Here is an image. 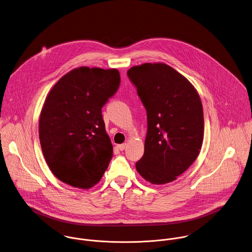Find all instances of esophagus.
Instances as JSON below:
<instances>
[{
    "label": "esophagus",
    "instance_id": "obj_1",
    "mask_svg": "<svg viewBox=\"0 0 252 252\" xmlns=\"http://www.w3.org/2000/svg\"><path fill=\"white\" fill-rule=\"evenodd\" d=\"M117 147L120 151H124L126 149V144H121V145H118Z\"/></svg>",
    "mask_w": 252,
    "mask_h": 252
}]
</instances>
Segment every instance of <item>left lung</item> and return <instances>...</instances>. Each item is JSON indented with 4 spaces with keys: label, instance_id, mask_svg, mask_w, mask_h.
Returning a JSON list of instances; mask_svg holds the SVG:
<instances>
[{
    "label": "left lung",
    "instance_id": "8db88e82",
    "mask_svg": "<svg viewBox=\"0 0 252 252\" xmlns=\"http://www.w3.org/2000/svg\"><path fill=\"white\" fill-rule=\"evenodd\" d=\"M127 76L148 119L145 153L136 170L152 184L172 182L194 163L202 146L199 95L187 78L165 63L133 66Z\"/></svg>",
    "mask_w": 252,
    "mask_h": 252
}]
</instances>
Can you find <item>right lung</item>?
<instances>
[{
  "label": "right lung",
  "mask_w": 252,
  "mask_h": 252,
  "mask_svg": "<svg viewBox=\"0 0 252 252\" xmlns=\"http://www.w3.org/2000/svg\"><path fill=\"white\" fill-rule=\"evenodd\" d=\"M117 69L79 67L58 80L45 99L39 139L45 160L62 182L89 189L113 156L101 108L120 85Z\"/></svg>",
  "instance_id": "obj_1"
}]
</instances>
